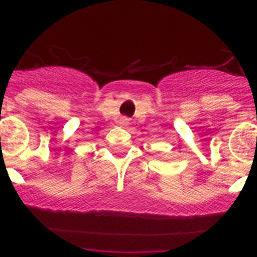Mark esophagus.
<instances>
[{"label": "esophagus", "instance_id": "esophagus-1", "mask_svg": "<svg viewBox=\"0 0 257 257\" xmlns=\"http://www.w3.org/2000/svg\"><path fill=\"white\" fill-rule=\"evenodd\" d=\"M119 123H121V124H126V123H127V119H126V118H122L121 122H119Z\"/></svg>", "mask_w": 257, "mask_h": 257}]
</instances>
